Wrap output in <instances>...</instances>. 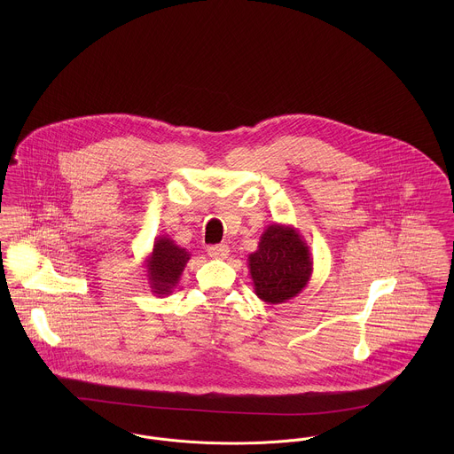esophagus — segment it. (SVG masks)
Segmentation results:
<instances>
[{"label":"esophagus","mask_w":454,"mask_h":454,"mask_svg":"<svg viewBox=\"0 0 454 454\" xmlns=\"http://www.w3.org/2000/svg\"><path fill=\"white\" fill-rule=\"evenodd\" d=\"M207 255L213 259H227L229 255V247L227 245H213L207 247Z\"/></svg>","instance_id":"esophagus-1"}]
</instances>
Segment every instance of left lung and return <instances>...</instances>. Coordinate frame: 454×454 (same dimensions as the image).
<instances>
[{"instance_id": "obj_1", "label": "left lung", "mask_w": 454, "mask_h": 454, "mask_svg": "<svg viewBox=\"0 0 454 454\" xmlns=\"http://www.w3.org/2000/svg\"><path fill=\"white\" fill-rule=\"evenodd\" d=\"M248 269L260 301L283 304L306 288L313 274V259L294 225L270 223L260 236L259 248L248 255Z\"/></svg>"}]
</instances>
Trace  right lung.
Here are the masks:
<instances>
[{
    "label": "right lung",
    "instance_id": "add662e5",
    "mask_svg": "<svg viewBox=\"0 0 454 454\" xmlns=\"http://www.w3.org/2000/svg\"><path fill=\"white\" fill-rule=\"evenodd\" d=\"M189 260L191 254L169 236H157L152 252L145 259V272L152 294L157 297L171 295Z\"/></svg>",
    "mask_w": 454,
    "mask_h": 454
}]
</instances>
